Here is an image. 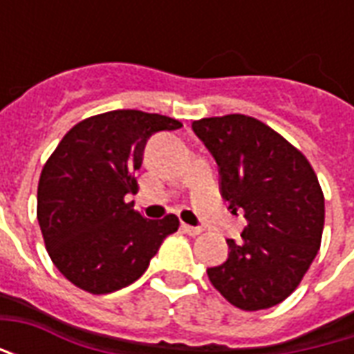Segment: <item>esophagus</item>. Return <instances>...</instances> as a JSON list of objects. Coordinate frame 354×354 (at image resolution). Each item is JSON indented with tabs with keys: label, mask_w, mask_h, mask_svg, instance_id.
Instances as JSON below:
<instances>
[{
	"label": "esophagus",
	"mask_w": 354,
	"mask_h": 354,
	"mask_svg": "<svg viewBox=\"0 0 354 354\" xmlns=\"http://www.w3.org/2000/svg\"><path fill=\"white\" fill-rule=\"evenodd\" d=\"M182 230H184V233H187L189 237H197V235H201V233H203V230H201V227L187 225V223H182Z\"/></svg>",
	"instance_id": "34e87169"
}]
</instances>
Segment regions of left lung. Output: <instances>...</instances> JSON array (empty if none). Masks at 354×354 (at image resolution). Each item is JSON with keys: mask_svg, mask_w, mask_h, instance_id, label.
Here are the masks:
<instances>
[{"mask_svg": "<svg viewBox=\"0 0 354 354\" xmlns=\"http://www.w3.org/2000/svg\"><path fill=\"white\" fill-rule=\"evenodd\" d=\"M192 127L214 155L231 212L243 210L248 222L239 245L227 241V260L208 267V279L239 309H269L297 288L319 252V178L297 147L254 117H205Z\"/></svg>", "mask_w": 354, "mask_h": 354, "instance_id": "left-lung-1", "label": "left lung"}]
</instances>
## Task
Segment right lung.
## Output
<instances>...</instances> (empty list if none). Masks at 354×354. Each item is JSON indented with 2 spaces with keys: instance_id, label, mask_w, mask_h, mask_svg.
Returning <instances> with one entry per match:
<instances>
[{
  "instance_id": "right-lung-1",
  "label": "right lung",
  "mask_w": 354,
  "mask_h": 354,
  "mask_svg": "<svg viewBox=\"0 0 354 354\" xmlns=\"http://www.w3.org/2000/svg\"><path fill=\"white\" fill-rule=\"evenodd\" d=\"M172 117L113 109L83 119L66 132L37 185V222L50 260L88 294H109L146 273L170 233L174 214L147 220L127 195L138 192L147 138L176 131Z\"/></svg>"
}]
</instances>
